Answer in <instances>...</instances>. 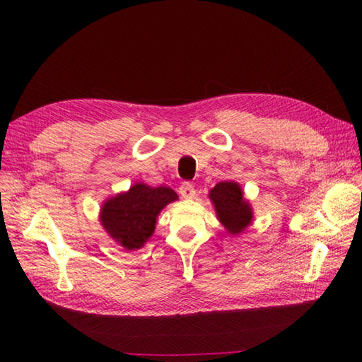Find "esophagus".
<instances>
[{
	"label": "esophagus",
	"instance_id": "34e87169",
	"mask_svg": "<svg viewBox=\"0 0 362 362\" xmlns=\"http://www.w3.org/2000/svg\"><path fill=\"white\" fill-rule=\"evenodd\" d=\"M179 193L183 199H193L196 196V189H194L193 185H191V183L185 182V183H182V185H180Z\"/></svg>",
	"mask_w": 362,
	"mask_h": 362
}]
</instances>
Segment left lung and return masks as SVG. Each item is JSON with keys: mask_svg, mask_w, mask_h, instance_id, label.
I'll return each mask as SVG.
<instances>
[{"mask_svg": "<svg viewBox=\"0 0 362 362\" xmlns=\"http://www.w3.org/2000/svg\"><path fill=\"white\" fill-rule=\"evenodd\" d=\"M210 199L216 210L218 219L230 235L243 233L250 226L253 211L250 204L245 201L240 183L219 182L211 188Z\"/></svg>", "mask_w": 362, "mask_h": 362, "instance_id": "left-lung-1", "label": "left lung"}]
</instances>
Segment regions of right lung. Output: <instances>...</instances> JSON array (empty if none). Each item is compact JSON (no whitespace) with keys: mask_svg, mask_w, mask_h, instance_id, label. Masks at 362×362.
I'll return each mask as SVG.
<instances>
[{"mask_svg":"<svg viewBox=\"0 0 362 362\" xmlns=\"http://www.w3.org/2000/svg\"><path fill=\"white\" fill-rule=\"evenodd\" d=\"M174 201L177 194L169 187L152 188L138 182L126 193L107 199L99 219L105 232L122 247L141 249L156 230L160 211Z\"/></svg>","mask_w":362,"mask_h":362,"instance_id":"add662e5","label":"right lung"}]
</instances>
